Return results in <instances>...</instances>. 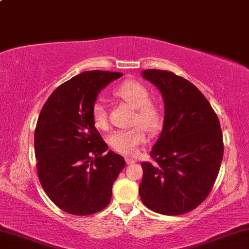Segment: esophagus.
I'll return each instance as SVG.
<instances>
[{"label": "esophagus", "mask_w": 249, "mask_h": 249, "mask_svg": "<svg viewBox=\"0 0 249 249\" xmlns=\"http://www.w3.org/2000/svg\"><path fill=\"white\" fill-rule=\"evenodd\" d=\"M125 161H126V163H127V165H133V163L136 162V160L133 159V158L126 157V158H125Z\"/></svg>", "instance_id": "1"}]
</instances>
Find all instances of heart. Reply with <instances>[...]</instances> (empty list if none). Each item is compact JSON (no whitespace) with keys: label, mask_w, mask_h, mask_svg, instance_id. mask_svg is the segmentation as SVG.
I'll return each instance as SVG.
<instances>
[{"label":"heart","mask_w":249,"mask_h":249,"mask_svg":"<svg viewBox=\"0 0 249 249\" xmlns=\"http://www.w3.org/2000/svg\"><path fill=\"white\" fill-rule=\"evenodd\" d=\"M116 98L135 108L133 125L126 130H117L108 137V144L117 153L135 156L146 142L145 129L151 135L157 134L162 127V108L157 101L150 99V91L137 80H127L113 91ZM91 117L94 126L100 130L108 128V116L103 102L95 101L91 107Z\"/></svg>","instance_id":"1"}]
</instances>
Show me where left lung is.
Returning <instances> with one entry per match:
<instances>
[{
	"label": "left lung",
	"mask_w": 249,
	"mask_h": 249,
	"mask_svg": "<svg viewBox=\"0 0 249 249\" xmlns=\"http://www.w3.org/2000/svg\"><path fill=\"white\" fill-rule=\"evenodd\" d=\"M142 77L161 92L165 121L150 157L142 161L140 196L147 208L181 215L197 208L212 190L224 144L216 113L201 91L171 71L147 69Z\"/></svg>",
	"instance_id": "1"
}]
</instances>
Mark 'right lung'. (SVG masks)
I'll use <instances>...</instances> for the list:
<instances>
[{
    "instance_id": "add662e5",
    "label": "right lung",
    "mask_w": 249,
    "mask_h": 249,
    "mask_svg": "<svg viewBox=\"0 0 249 249\" xmlns=\"http://www.w3.org/2000/svg\"><path fill=\"white\" fill-rule=\"evenodd\" d=\"M123 73L86 71L62 83L46 101L35 128L37 175L48 197L73 215L108 205L125 160L109 150L92 122L99 92Z\"/></svg>"
}]
</instances>
